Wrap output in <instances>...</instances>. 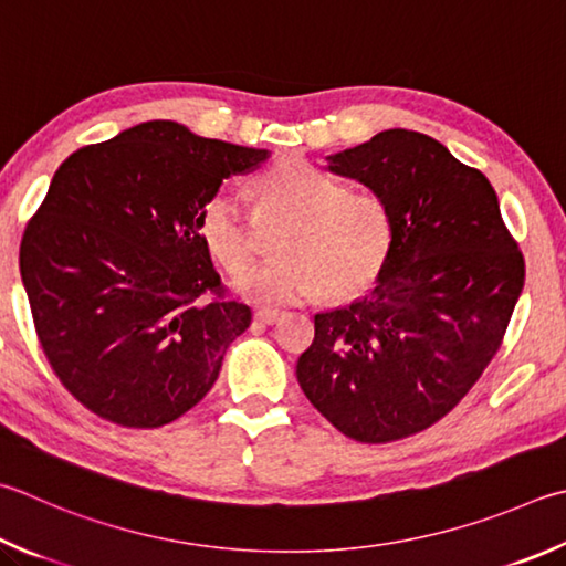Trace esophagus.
Returning a JSON list of instances; mask_svg holds the SVG:
<instances>
[{
  "label": "esophagus",
  "instance_id": "esophagus-1",
  "mask_svg": "<svg viewBox=\"0 0 566 566\" xmlns=\"http://www.w3.org/2000/svg\"><path fill=\"white\" fill-rule=\"evenodd\" d=\"M280 318H282V312H276V310H256L254 312V322H260L264 326L280 322Z\"/></svg>",
  "mask_w": 566,
  "mask_h": 566
}]
</instances>
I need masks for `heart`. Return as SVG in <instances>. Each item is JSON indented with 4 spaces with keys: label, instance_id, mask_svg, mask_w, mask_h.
I'll return each mask as SVG.
<instances>
[{
    "label": "heart",
    "instance_id": "1",
    "mask_svg": "<svg viewBox=\"0 0 566 566\" xmlns=\"http://www.w3.org/2000/svg\"><path fill=\"white\" fill-rule=\"evenodd\" d=\"M262 202L294 214L280 242V256L256 262L232 280V290L252 304H302L326 290L328 296L361 292L381 272L390 252V214L368 192L346 185L302 158L276 163L256 180ZM198 234L228 270L250 256V234L240 202L218 192L198 212Z\"/></svg>",
    "mask_w": 566,
    "mask_h": 566
}]
</instances>
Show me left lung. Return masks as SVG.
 <instances>
[{
    "instance_id": "obj_1",
    "label": "left lung",
    "mask_w": 566,
    "mask_h": 566,
    "mask_svg": "<svg viewBox=\"0 0 566 566\" xmlns=\"http://www.w3.org/2000/svg\"><path fill=\"white\" fill-rule=\"evenodd\" d=\"M326 163L386 205L394 238L366 296L314 316L296 378L344 436L388 443L433 426L475 386L515 312L525 260L490 180L436 138L390 128Z\"/></svg>"
}]
</instances>
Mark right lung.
I'll return each instance as SVG.
<instances>
[{
	"label": "right lung",
	"instance_id": "right-lung-1",
	"mask_svg": "<svg viewBox=\"0 0 566 566\" xmlns=\"http://www.w3.org/2000/svg\"><path fill=\"white\" fill-rule=\"evenodd\" d=\"M270 150L148 120L78 148L27 224L19 270L36 336L71 396L126 428L200 403L252 322L222 300L198 212ZM214 291L218 301H205Z\"/></svg>",
	"mask_w": 566,
	"mask_h": 566
}]
</instances>
